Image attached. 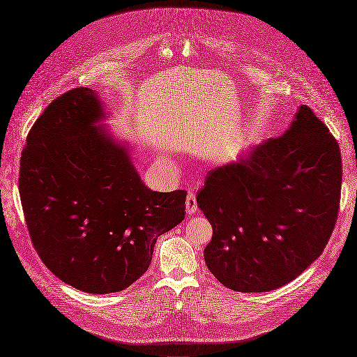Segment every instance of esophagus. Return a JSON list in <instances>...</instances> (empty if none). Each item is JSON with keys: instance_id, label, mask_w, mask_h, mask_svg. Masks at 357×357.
I'll list each match as a JSON object with an SVG mask.
<instances>
[{"instance_id": "1", "label": "esophagus", "mask_w": 357, "mask_h": 357, "mask_svg": "<svg viewBox=\"0 0 357 357\" xmlns=\"http://www.w3.org/2000/svg\"><path fill=\"white\" fill-rule=\"evenodd\" d=\"M185 211H188L189 215H193L197 212V202H196V196L195 193H189L188 199H185Z\"/></svg>"}]
</instances>
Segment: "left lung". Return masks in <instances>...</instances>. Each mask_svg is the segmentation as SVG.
<instances>
[{
	"label": "left lung",
	"mask_w": 357,
	"mask_h": 357,
	"mask_svg": "<svg viewBox=\"0 0 357 357\" xmlns=\"http://www.w3.org/2000/svg\"><path fill=\"white\" fill-rule=\"evenodd\" d=\"M340 146L308 106L291 129L211 169L197 206L212 225L211 273L238 292L292 282L324 251L342 193Z\"/></svg>",
	"instance_id": "1"
}]
</instances>
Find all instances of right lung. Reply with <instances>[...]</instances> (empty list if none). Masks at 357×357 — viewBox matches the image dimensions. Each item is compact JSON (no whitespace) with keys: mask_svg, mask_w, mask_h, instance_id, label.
<instances>
[{"mask_svg":"<svg viewBox=\"0 0 357 357\" xmlns=\"http://www.w3.org/2000/svg\"><path fill=\"white\" fill-rule=\"evenodd\" d=\"M91 89L56 97L31 126L19 190L45 266L87 294L121 292L148 270L158 236L185 215V190L152 192L123 146L97 132Z\"/></svg>","mask_w":357,"mask_h":357,"instance_id":"1","label":"right lung"}]
</instances>
